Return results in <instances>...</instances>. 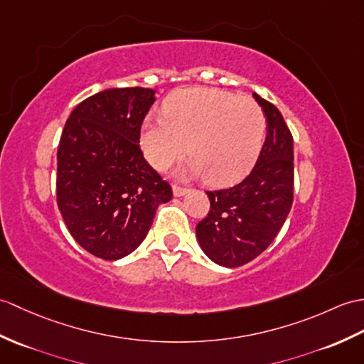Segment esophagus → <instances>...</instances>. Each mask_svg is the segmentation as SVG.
Here are the masks:
<instances>
[{
  "label": "esophagus",
  "mask_w": 364,
  "mask_h": 364,
  "mask_svg": "<svg viewBox=\"0 0 364 364\" xmlns=\"http://www.w3.org/2000/svg\"><path fill=\"white\" fill-rule=\"evenodd\" d=\"M172 189H173L175 197H181V196H184V193L189 192V188H183V186H180V184H173Z\"/></svg>",
  "instance_id": "esophagus-1"
}]
</instances>
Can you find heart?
I'll return each instance as SVG.
<instances>
[{
	"label": "heart",
	"instance_id": "b5f03b06",
	"mask_svg": "<svg viewBox=\"0 0 364 364\" xmlns=\"http://www.w3.org/2000/svg\"><path fill=\"white\" fill-rule=\"evenodd\" d=\"M267 130L255 99L215 88L173 92L164 117H149L141 129V149L158 171L171 167L188 147L186 172L210 184L240 178L255 164Z\"/></svg>",
	"mask_w": 364,
	"mask_h": 364
}]
</instances>
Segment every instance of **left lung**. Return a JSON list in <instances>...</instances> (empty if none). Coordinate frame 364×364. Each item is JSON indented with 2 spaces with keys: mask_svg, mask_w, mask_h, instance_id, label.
<instances>
[{
  "mask_svg": "<svg viewBox=\"0 0 364 364\" xmlns=\"http://www.w3.org/2000/svg\"><path fill=\"white\" fill-rule=\"evenodd\" d=\"M267 117V138L256 166L232 188L208 191L210 208L196 231L215 264L242 267L264 252L281 231L293 203V136L281 112L252 95Z\"/></svg>",
  "mask_w": 364,
  "mask_h": 364,
  "instance_id": "8db88e82",
  "label": "left lung"
}]
</instances>
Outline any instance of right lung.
<instances>
[{
  "label": "right lung",
  "instance_id": "add662e5",
  "mask_svg": "<svg viewBox=\"0 0 364 364\" xmlns=\"http://www.w3.org/2000/svg\"><path fill=\"white\" fill-rule=\"evenodd\" d=\"M150 88H109L75 107L57 150V206L83 250L117 260L146 239L172 188L142 155Z\"/></svg>",
  "mask_w": 364,
  "mask_h": 364
}]
</instances>
